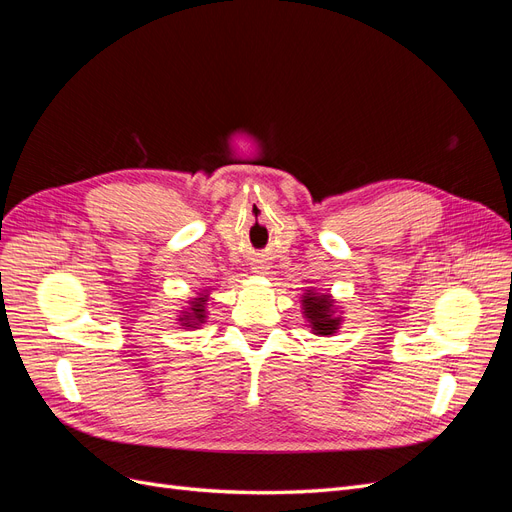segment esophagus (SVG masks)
<instances>
[{
    "label": "esophagus",
    "mask_w": 512,
    "mask_h": 512,
    "mask_svg": "<svg viewBox=\"0 0 512 512\" xmlns=\"http://www.w3.org/2000/svg\"><path fill=\"white\" fill-rule=\"evenodd\" d=\"M254 269H256V273H267V267H262V265H260V267H254Z\"/></svg>",
    "instance_id": "obj_1"
}]
</instances>
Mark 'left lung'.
Listing matches in <instances>:
<instances>
[{"mask_svg": "<svg viewBox=\"0 0 512 512\" xmlns=\"http://www.w3.org/2000/svg\"><path fill=\"white\" fill-rule=\"evenodd\" d=\"M301 312L309 331L316 337H331L344 324L342 305L329 290L309 288L301 294Z\"/></svg>", "mask_w": 512, "mask_h": 512, "instance_id": "8db88e82", "label": "left lung"}]
</instances>
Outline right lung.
<instances>
[{"instance_id":"obj_1","label":"right lung","mask_w":512,"mask_h":512,"mask_svg":"<svg viewBox=\"0 0 512 512\" xmlns=\"http://www.w3.org/2000/svg\"><path fill=\"white\" fill-rule=\"evenodd\" d=\"M209 288H205V290H200L196 297H192L190 301H188V305L185 307H181L179 309V314H177V322H179V327L181 329H200L203 327V324L207 322V305H209Z\"/></svg>"}]
</instances>
